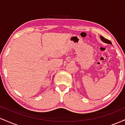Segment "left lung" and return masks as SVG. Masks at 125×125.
I'll use <instances>...</instances> for the list:
<instances>
[{
	"label": "left lung",
	"mask_w": 125,
	"mask_h": 125,
	"mask_svg": "<svg viewBox=\"0 0 125 125\" xmlns=\"http://www.w3.org/2000/svg\"><path fill=\"white\" fill-rule=\"evenodd\" d=\"M100 39H101L102 41L103 42H104L106 43L112 44V42L109 41V40L107 39H106V38H104V37L102 36H100Z\"/></svg>",
	"instance_id": "left-lung-1"
}]
</instances>
